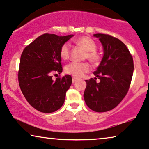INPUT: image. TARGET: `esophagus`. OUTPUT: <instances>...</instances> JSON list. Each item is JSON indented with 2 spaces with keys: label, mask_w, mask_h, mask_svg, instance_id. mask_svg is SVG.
Returning a JSON list of instances; mask_svg holds the SVG:
<instances>
[{
  "label": "esophagus",
  "mask_w": 149,
  "mask_h": 149,
  "mask_svg": "<svg viewBox=\"0 0 149 149\" xmlns=\"http://www.w3.org/2000/svg\"><path fill=\"white\" fill-rule=\"evenodd\" d=\"M77 80H78V78L75 77H72V82H73V83H74V82L76 81H77Z\"/></svg>",
  "instance_id": "34e87169"
}]
</instances>
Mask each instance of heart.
<instances>
[{
	"label": "heart",
	"instance_id": "heart-1",
	"mask_svg": "<svg viewBox=\"0 0 149 149\" xmlns=\"http://www.w3.org/2000/svg\"><path fill=\"white\" fill-rule=\"evenodd\" d=\"M75 44L81 47L86 52V58H88L91 62L97 63L100 61V56L96 51L97 45L93 40L88 36L80 37L75 40ZM70 54V45L68 42L64 43L60 49V56L63 60L69 58ZM91 66L88 63L72 62L65 66V72L68 74L73 75L76 77H81L85 73L90 71Z\"/></svg>",
	"mask_w": 149,
	"mask_h": 149
}]
</instances>
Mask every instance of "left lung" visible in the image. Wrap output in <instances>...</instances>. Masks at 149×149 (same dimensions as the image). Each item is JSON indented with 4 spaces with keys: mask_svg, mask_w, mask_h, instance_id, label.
<instances>
[{
    "mask_svg": "<svg viewBox=\"0 0 149 149\" xmlns=\"http://www.w3.org/2000/svg\"><path fill=\"white\" fill-rule=\"evenodd\" d=\"M104 50L95 78L86 80L84 97L86 105L96 112L113 109L121 102L130 88L134 70L133 59L123 42L109 35L97 33ZM99 78V82L96 79Z\"/></svg>",
    "mask_w": 149,
    "mask_h": 149,
    "instance_id": "left-lung-1",
    "label": "left lung"
}]
</instances>
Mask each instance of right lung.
Segmentation results:
<instances>
[{"label": "right lung", "mask_w": 149, "mask_h": 149, "mask_svg": "<svg viewBox=\"0 0 149 149\" xmlns=\"http://www.w3.org/2000/svg\"><path fill=\"white\" fill-rule=\"evenodd\" d=\"M72 36L45 33L23 51L18 72L19 86L28 102L41 112H54L63 104L72 79L66 74L53 80L52 74L62 72L61 47Z\"/></svg>", "instance_id": "right-lung-1"}]
</instances>
